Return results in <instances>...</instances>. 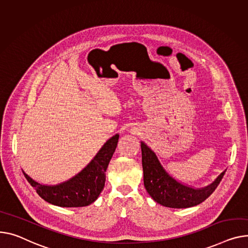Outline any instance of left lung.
<instances>
[{
	"label": "left lung",
	"instance_id": "8db88e82",
	"mask_svg": "<svg viewBox=\"0 0 248 248\" xmlns=\"http://www.w3.org/2000/svg\"><path fill=\"white\" fill-rule=\"evenodd\" d=\"M141 162L143 184L146 191L157 203L172 208H186L204 202L217 189L225 170L210 186L194 189L181 185L168 174L159 163L155 154L141 142Z\"/></svg>",
	"mask_w": 248,
	"mask_h": 248
}]
</instances>
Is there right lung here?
Returning <instances> with one entry per match:
<instances>
[{"mask_svg": "<svg viewBox=\"0 0 248 248\" xmlns=\"http://www.w3.org/2000/svg\"><path fill=\"white\" fill-rule=\"evenodd\" d=\"M119 135L110 138L93 159L78 174L58 186L41 185L23 171L27 180L43 200L62 207H81L93 203L102 192L106 183V171L117 148Z\"/></svg>", "mask_w": 248, "mask_h": 248, "instance_id": "1", "label": "right lung"}]
</instances>
